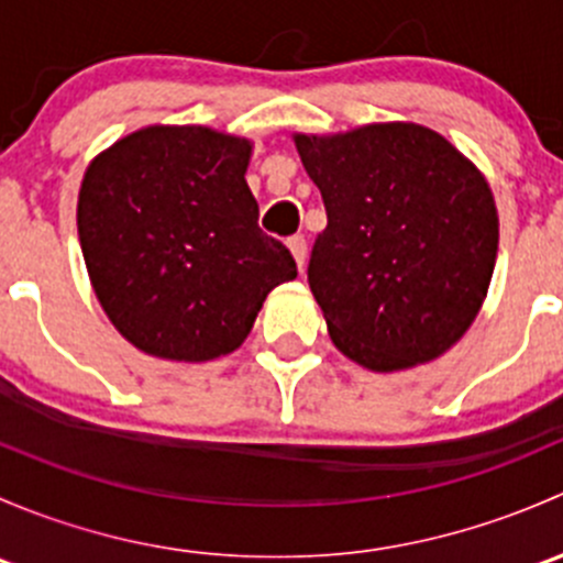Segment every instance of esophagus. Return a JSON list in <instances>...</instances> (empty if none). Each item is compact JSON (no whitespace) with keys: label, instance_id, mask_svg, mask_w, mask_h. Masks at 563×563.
Wrapping results in <instances>:
<instances>
[{"label":"esophagus","instance_id":"1","mask_svg":"<svg viewBox=\"0 0 563 563\" xmlns=\"http://www.w3.org/2000/svg\"><path fill=\"white\" fill-rule=\"evenodd\" d=\"M286 245H288V250H291V255H294V261H297L299 272H302L305 255H308V242H305V236H291Z\"/></svg>","mask_w":563,"mask_h":563}]
</instances>
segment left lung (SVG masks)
Listing matches in <instances>:
<instances>
[{"label": "left lung", "instance_id": "left-lung-1", "mask_svg": "<svg viewBox=\"0 0 563 563\" xmlns=\"http://www.w3.org/2000/svg\"><path fill=\"white\" fill-rule=\"evenodd\" d=\"M294 144L327 207L308 283L332 343L373 373L439 360L474 323L496 266L485 174L417 122L294 133Z\"/></svg>", "mask_w": 563, "mask_h": 563}]
</instances>
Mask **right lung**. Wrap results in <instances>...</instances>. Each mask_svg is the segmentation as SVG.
I'll use <instances>...</instances> for the list:
<instances>
[{"instance_id": "1", "label": "right lung", "mask_w": 563, "mask_h": 563, "mask_svg": "<svg viewBox=\"0 0 563 563\" xmlns=\"http://www.w3.org/2000/svg\"><path fill=\"white\" fill-rule=\"evenodd\" d=\"M250 155L253 141L207 124H150L87 166L76 220L89 280L144 354H231L266 294L297 277L288 247L258 229Z\"/></svg>"}]
</instances>
